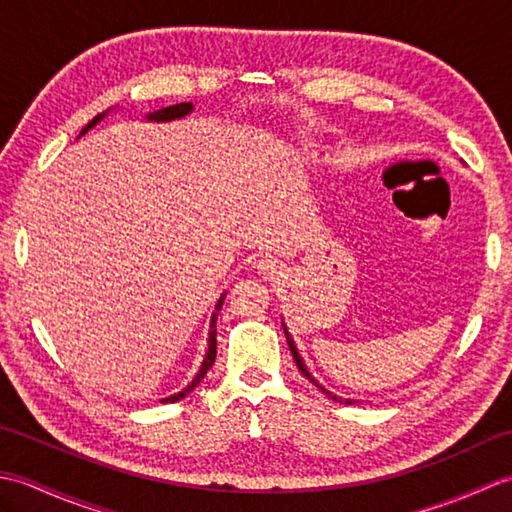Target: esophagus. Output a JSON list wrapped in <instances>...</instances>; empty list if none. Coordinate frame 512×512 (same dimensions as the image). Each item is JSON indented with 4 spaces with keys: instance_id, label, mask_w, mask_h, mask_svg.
<instances>
[{
    "instance_id": "34e87169",
    "label": "esophagus",
    "mask_w": 512,
    "mask_h": 512,
    "mask_svg": "<svg viewBox=\"0 0 512 512\" xmlns=\"http://www.w3.org/2000/svg\"><path fill=\"white\" fill-rule=\"evenodd\" d=\"M255 268H257V273L266 279H275L279 275V266L275 259H259Z\"/></svg>"
}]
</instances>
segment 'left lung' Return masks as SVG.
I'll return each mask as SVG.
<instances>
[{"label":"left lung","mask_w":512,"mask_h":512,"mask_svg":"<svg viewBox=\"0 0 512 512\" xmlns=\"http://www.w3.org/2000/svg\"><path fill=\"white\" fill-rule=\"evenodd\" d=\"M284 332H286V341H288V345H290V352H292V358H295V363H297V367H299V372H301L303 376H306L312 385H317V387H319V389L323 391V394L328 396V398H332V400H339V402H345V405H352V400H343L341 396L332 394V391H328V389H325V387H321V385L317 383V380H314V376L308 372L306 363H303V358H301V356H299V352H297V345H295V341L290 339V334H288V330H286V325H284Z\"/></svg>","instance_id":"obj_1"}]
</instances>
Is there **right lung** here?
Returning a JSON list of instances; mask_svg holds the SVG:
<instances>
[{
    "mask_svg": "<svg viewBox=\"0 0 512 512\" xmlns=\"http://www.w3.org/2000/svg\"><path fill=\"white\" fill-rule=\"evenodd\" d=\"M191 110H193V103H178V105H169V107H162V110H156V112L147 114V121H154V123H167V121H176V118L187 116ZM107 112H110V110H107ZM107 112H103V114H99V116H94L92 121H90L88 125H85V127L81 129V136H83L85 132H88V129H92L96 123H101L103 118L107 116ZM222 301H224V295L220 297V301H217L215 312H213V317H211V330H209V350H206V356H204V361H202V365H200V372L195 374V378L191 380V385H187V387H184L182 391H178V394H173V396H169V398H162V402H176V400H182V398L187 396V394H191V391L200 385V380L206 376V372H209L211 365L215 363V354H217V341H215V336H217V332H215V317H217V310L222 308Z\"/></svg>",
    "mask_w": 512,
    "mask_h": 512,
    "instance_id": "obj_1",
    "label": "right lung"
}]
</instances>
